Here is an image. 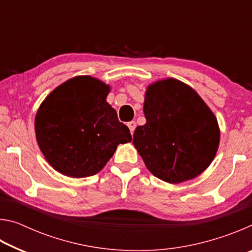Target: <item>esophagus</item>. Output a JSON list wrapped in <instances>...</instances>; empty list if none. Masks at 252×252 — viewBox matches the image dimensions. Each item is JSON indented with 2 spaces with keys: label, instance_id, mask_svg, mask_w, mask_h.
Returning <instances> with one entry per match:
<instances>
[{
  "label": "esophagus",
  "instance_id": "34e87169",
  "mask_svg": "<svg viewBox=\"0 0 252 252\" xmlns=\"http://www.w3.org/2000/svg\"><path fill=\"white\" fill-rule=\"evenodd\" d=\"M127 126H129L131 134H133V132L135 130V126H136V123L134 121H130V122H127Z\"/></svg>",
  "mask_w": 252,
  "mask_h": 252
}]
</instances>
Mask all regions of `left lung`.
<instances>
[{"mask_svg": "<svg viewBox=\"0 0 252 252\" xmlns=\"http://www.w3.org/2000/svg\"><path fill=\"white\" fill-rule=\"evenodd\" d=\"M144 126H136L133 144L153 176L169 183L198 177L218 150V121L192 88L176 79L149 85Z\"/></svg>", "mask_w": 252, "mask_h": 252, "instance_id": "1", "label": "left lung"}]
</instances>
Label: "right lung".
I'll list each match as a JSON object with an SVG mask.
<instances>
[{
	"label": "right lung",
	"mask_w": 252,
	"mask_h": 252,
	"mask_svg": "<svg viewBox=\"0 0 252 252\" xmlns=\"http://www.w3.org/2000/svg\"><path fill=\"white\" fill-rule=\"evenodd\" d=\"M110 87L89 75L59 85L42 102L35 117L37 144L46 161L71 178L94 176L130 130L106 102Z\"/></svg>",
	"instance_id": "obj_1"
}]
</instances>
